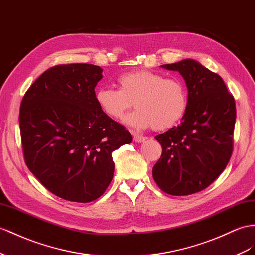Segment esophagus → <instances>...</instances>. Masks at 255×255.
Returning a JSON list of instances; mask_svg holds the SVG:
<instances>
[{"label": "esophagus", "mask_w": 255, "mask_h": 255, "mask_svg": "<svg viewBox=\"0 0 255 255\" xmlns=\"http://www.w3.org/2000/svg\"><path fill=\"white\" fill-rule=\"evenodd\" d=\"M132 135H133V141L136 142V143H142V142L145 141V138L143 135H140V134L135 133V132H132Z\"/></svg>", "instance_id": "34e87169"}]
</instances>
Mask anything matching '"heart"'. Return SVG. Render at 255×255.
<instances>
[{
	"instance_id": "obj_1",
	"label": "heart",
	"mask_w": 255,
	"mask_h": 255,
	"mask_svg": "<svg viewBox=\"0 0 255 255\" xmlns=\"http://www.w3.org/2000/svg\"><path fill=\"white\" fill-rule=\"evenodd\" d=\"M119 87H101L96 102L110 119L120 120L133 106L138 108L125 117L128 125L157 131L171 129L183 119L188 107L185 84L179 78L148 70L126 72L117 78Z\"/></svg>"
}]
</instances>
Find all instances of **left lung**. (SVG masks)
Returning <instances> with one entry per match:
<instances>
[{
    "label": "left lung",
    "mask_w": 255,
    "mask_h": 255,
    "mask_svg": "<svg viewBox=\"0 0 255 255\" xmlns=\"http://www.w3.org/2000/svg\"><path fill=\"white\" fill-rule=\"evenodd\" d=\"M161 68L184 78L188 107L178 127L155 136L162 153L153 178L167 194L191 195L210 185L230 161L236 106L222 77L198 61L184 59Z\"/></svg>",
    "instance_id": "8db88e82"
}]
</instances>
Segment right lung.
Returning a JSON list of instances; mask_svg holds the SVG:
<instances>
[{
    "instance_id": "right-lung-1",
    "label": "right lung",
    "mask_w": 255,
    "mask_h": 255,
    "mask_svg": "<svg viewBox=\"0 0 255 255\" xmlns=\"http://www.w3.org/2000/svg\"><path fill=\"white\" fill-rule=\"evenodd\" d=\"M102 71L88 63L56 65L31 85L20 104L25 164L65 200L99 198L113 179L112 152L132 142L128 130L96 102Z\"/></svg>"
}]
</instances>
